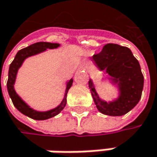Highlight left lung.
Returning a JSON list of instances; mask_svg holds the SVG:
<instances>
[{"instance_id":"left-lung-1","label":"left lung","mask_w":157,"mask_h":157,"mask_svg":"<svg viewBox=\"0 0 157 157\" xmlns=\"http://www.w3.org/2000/svg\"><path fill=\"white\" fill-rule=\"evenodd\" d=\"M92 59L98 69L108 73L111 81L119 89V97L107 102L98 97L92 80L89 79L88 87L97 108L108 116L127 114L139 102L144 88V76L138 60L128 48L113 43L105 45L101 52L95 54Z\"/></svg>"}]
</instances>
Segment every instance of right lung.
Wrapping results in <instances>:
<instances>
[{
	"label": "right lung",
	"mask_w": 157,
	"mask_h": 157,
	"mask_svg": "<svg viewBox=\"0 0 157 157\" xmlns=\"http://www.w3.org/2000/svg\"><path fill=\"white\" fill-rule=\"evenodd\" d=\"M58 47H59V43H50V42H37V43H34V44L30 45L27 48H24V49L19 50L17 52L14 59L10 63V68H9L7 89H8V93L10 95V98H11V101H12L14 107L17 108L21 113H22L23 115L29 117L32 119H35V120L49 119L50 117H53L57 116L58 114H59L63 110V108H65L66 103H67V94H68V91H69L70 87L72 86L73 79L71 78L68 81L64 98L61 101V103L59 104V106H58L57 108H53L51 110H49V111L40 112V111H36V110L32 109L31 108H29V106L18 96V94L14 90V83H15L16 76H17V72H18V69H20L21 66L22 65L24 59H27L28 57L36 55V54L40 53V52H43L47 49H56Z\"/></svg>",
	"instance_id": "right-lung-1"
}]
</instances>
